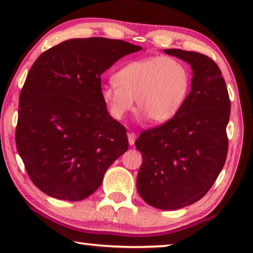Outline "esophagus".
Masks as SVG:
<instances>
[{
  "label": "esophagus",
  "mask_w": 253,
  "mask_h": 253,
  "mask_svg": "<svg viewBox=\"0 0 253 253\" xmlns=\"http://www.w3.org/2000/svg\"><path fill=\"white\" fill-rule=\"evenodd\" d=\"M135 138H136V135H135V133H133V132H130V133H127V139H129L130 145H133L134 144Z\"/></svg>",
  "instance_id": "1"
}]
</instances>
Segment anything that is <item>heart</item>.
<instances>
[{
  "mask_svg": "<svg viewBox=\"0 0 253 253\" xmlns=\"http://www.w3.org/2000/svg\"><path fill=\"white\" fill-rule=\"evenodd\" d=\"M114 83L101 87V99L111 117L122 120L138 108L153 123L174 118L191 86L188 65L175 57L150 56L132 61L114 74Z\"/></svg>",
  "mask_w": 253,
  "mask_h": 253,
  "instance_id": "1",
  "label": "heart"
}]
</instances>
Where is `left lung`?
Returning a JSON list of instances; mask_svg holds the SVG:
<instances>
[{
	"label": "left lung",
	"mask_w": 253,
	"mask_h": 253,
	"mask_svg": "<svg viewBox=\"0 0 253 253\" xmlns=\"http://www.w3.org/2000/svg\"><path fill=\"white\" fill-rule=\"evenodd\" d=\"M191 65V91L179 113L141 132L142 154L136 189L149 206L178 210L206 196L224 166L230 99L219 66L209 56L180 48L165 50Z\"/></svg>",
	"instance_id": "obj_1"
}]
</instances>
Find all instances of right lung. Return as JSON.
I'll use <instances>...</instances> for the list:
<instances>
[{"label": "right lung", "instance_id": "right-lung-1", "mask_svg": "<svg viewBox=\"0 0 253 253\" xmlns=\"http://www.w3.org/2000/svg\"><path fill=\"white\" fill-rule=\"evenodd\" d=\"M140 50L122 40L72 39L34 62L20 94L15 141L30 179L42 192L83 200L129 148L126 127L101 99V75Z\"/></svg>", "mask_w": 253, "mask_h": 253}]
</instances>
